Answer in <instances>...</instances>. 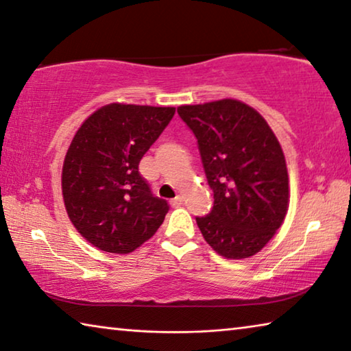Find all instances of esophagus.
<instances>
[{"mask_svg":"<svg viewBox=\"0 0 351 351\" xmlns=\"http://www.w3.org/2000/svg\"><path fill=\"white\" fill-rule=\"evenodd\" d=\"M183 204V196H177L171 200V205L172 206H180Z\"/></svg>","mask_w":351,"mask_h":351,"instance_id":"esophagus-1","label":"esophagus"}]
</instances>
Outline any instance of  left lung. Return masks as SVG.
<instances>
[{
    "instance_id": "1",
    "label": "left lung",
    "mask_w": 351,
    "mask_h": 351,
    "mask_svg": "<svg viewBox=\"0 0 351 351\" xmlns=\"http://www.w3.org/2000/svg\"><path fill=\"white\" fill-rule=\"evenodd\" d=\"M197 140L215 204L196 217L217 254L241 260L260 252L285 221L289 179L281 146L260 113L237 99L182 106Z\"/></svg>"
}]
</instances>
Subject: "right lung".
Masks as SVG:
<instances>
[{"label":"right lung","mask_w":351,"mask_h":351,"mask_svg":"<svg viewBox=\"0 0 351 351\" xmlns=\"http://www.w3.org/2000/svg\"><path fill=\"white\" fill-rule=\"evenodd\" d=\"M174 113V107L110 104L74 135L62 169L63 202L97 249L130 254L163 223L169 205L154 196L138 165Z\"/></svg>","instance_id":"1"}]
</instances>
